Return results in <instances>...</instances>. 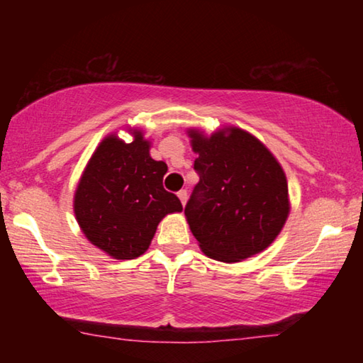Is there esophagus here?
<instances>
[{
    "instance_id": "34e87169",
    "label": "esophagus",
    "mask_w": 363,
    "mask_h": 363,
    "mask_svg": "<svg viewBox=\"0 0 363 363\" xmlns=\"http://www.w3.org/2000/svg\"><path fill=\"white\" fill-rule=\"evenodd\" d=\"M177 196H179L182 206L187 203V190H179V192H177Z\"/></svg>"
}]
</instances>
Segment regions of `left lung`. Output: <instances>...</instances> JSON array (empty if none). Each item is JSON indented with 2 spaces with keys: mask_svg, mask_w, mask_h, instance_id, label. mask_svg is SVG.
I'll use <instances>...</instances> for the list:
<instances>
[{
  "mask_svg": "<svg viewBox=\"0 0 363 363\" xmlns=\"http://www.w3.org/2000/svg\"><path fill=\"white\" fill-rule=\"evenodd\" d=\"M200 181L186 205L190 230L213 259L238 262L266 250L290 213L286 176L253 134L189 130Z\"/></svg>",
  "mask_w": 363,
  "mask_h": 363,
  "instance_id": "1",
  "label": "left lung"
}]
</instances>
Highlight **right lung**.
Returning <instances> with one entry per match:
<instances>
[{
	"label": "right lung",
	"instance_id": "obj_1",
	"mask_svg": "<svg viewBox=\"0 0 363 363\" xmlns=\"http://www.w3.org/2000/svg\"><path fill=\"white\" fill-rule=\"evenodd\" d=\"M133 143L116 134L97 145L79 177L73 211L88 240L115 259L144 255L167 214L181 200L163 187L168 167L150 157V140L133 130Z\"/></svg>",
	"mask_w": 363,
	"mask_h": 363
}]
</instances>
